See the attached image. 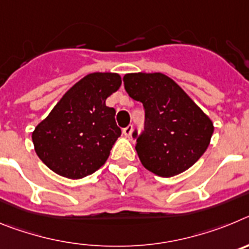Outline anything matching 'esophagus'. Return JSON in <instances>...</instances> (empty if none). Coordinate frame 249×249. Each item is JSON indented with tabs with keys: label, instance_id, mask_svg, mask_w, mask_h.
I'll return each instance as SVG.
<instances>
[{
	"label": "esophagus",
	"instance_id": "34e87169",
	"mask_svg": "<svg viewBox=\"0 0 249 249\" xmlns=\"http://www.w3.org/2000/svg\"><path fill=\"white\" fill-rule=\"evenodd\" d=\"M132 131H133V126L129 124V126H127L126 128H123V135L126 136V137H129V136L132 135Z\"/></svg>",
	"mask_w": 249,
	"mask_h": 249
}]
</instances>
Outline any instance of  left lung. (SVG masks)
I'll return each instance as SVG.
<instances>
[{
    "label": "left lung",
    "mask_w": 249,
    "mask_h": 249,
    "mask_svg": "<svg viewBox=\"0 0 249 249\" xmlns=\"http://www.w3.org/2000/svg\"><path fill=\"white\" fill-rule=\"evenodd\" d=\"M123 82L129 97L144 108L143 132L132 135L144 168L172 177L193 166L213 135L208 116L163 73H128Z\"/></svg>",
    "instance_id": "1"
}]
</instances>
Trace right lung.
Segmentation results:
<instances>
[{
	"mask_svg": "<svg viewBox=\"0 0 249 249\" xmlns=\"http://www.w3.org/2000/svg\"><path fill=\"white\" fill-rule=\"evenodd\" d=\"M117 73H89L68 89L32 133L35 151L57 175L78 179L105 164L121 136L106 100L120 89Z\"/></svg>",
	"mask_w": 249,
	"mask_h": 249,
	"instance_id": "add662e5",
	"label": "right lung"
}]
</instances>
